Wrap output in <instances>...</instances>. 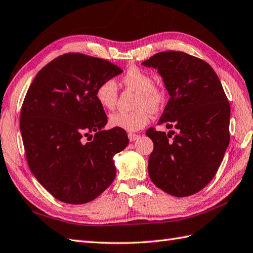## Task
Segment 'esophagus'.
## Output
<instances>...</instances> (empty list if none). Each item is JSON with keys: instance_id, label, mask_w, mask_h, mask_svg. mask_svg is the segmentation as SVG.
<instances>
[{"instance_id": "obj_1", "label": "esophagus", "mask_w": 253, "mask_h": 253, "mask_svg": "<svg viewBox=\"0 0 253 253\" xmlns=\"http://www.w3.org/2000/svg\"><path fill=\"white\" fill-rule=\"evenodd\" d=\"M139 134H136V133H129L128 134V138H129V141L130 142H133V141H136L137 139H139Z\"/></svg>"}]
</instances>
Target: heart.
<instances>
[{
  "instance_id": "obj_1",
  "label": "heart",
  "mask_w": 253,
  "mask_h": 253,
  "mask_svg": "<svg viewBox=\"0 0 253 253\" xmlns=\"http://www.w3.org/2000/svg\"><path fill=\"white\" fill-rule=\"evenodd\" d=\"M123 83L129 89L138 92L136 99V111L130 113L116 112L109 117V124L128 132L137 131L149 124L152 111L160 109L165 101V89L160 85L153 84L151 74L139 68H131L123 78ZM96 99L102 108L112 110L117 101V85L114 80L103 81L96 89Z\"/></svg>"
}]
</instances>
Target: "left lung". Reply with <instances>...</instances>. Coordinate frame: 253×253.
Wrapping results in <instances>:
<instances>
[{
  "label": "left lung",
  "mask_w": 253,
  "mask_h": 253,
  "mask_svg": "<svg viewBox=\"0 0 253 253\" xmlns=\"http://www.w3.org/2000/svg\"><path fill=\"white\" fill-rule=\"evenodd\" d=\"M142 64L157 70L169 95L158 125L175 130H146L154 143L150 178L170 195H193L213 179L224 157L230 143V103L218 75L199 58L170 50Z\"/></svg>",
  "instance_id": "1"
}]
</instances>
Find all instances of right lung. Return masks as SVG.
Here are the masks:
<instances>
[{
	"label": "right lung",
	"mask_w": 253,
	"mask_h": 253,
	"mask_svg": "<svg viewBox=\"0 0 253 253\" xmlns=\"http://www.w3.org/2000/svg\"><path fill=\"white\" fill-rule=\"evenodd\" d=\"M123 71L99 58L62 55L35 76L22 103L20 131L32 173L58 201L81 205L112 183L114 155L128 145L125 130H103L107 115L97 87ZM95 132L94 140L84 137Z\"/></svg>",
	"instance_id": "add662e5"
}]
</instances>
